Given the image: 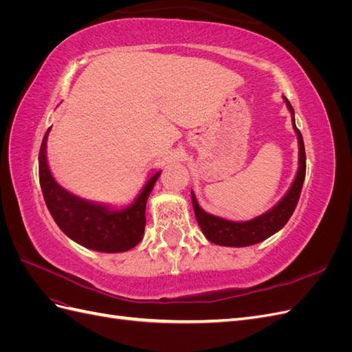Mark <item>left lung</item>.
Instances as JSON below:
<instances>
[{"label": "left lung", "instance_id": "1", "mask_svg": "<svg viewBox=\"0 0 352 352\" xmlns=\"http://www.w3.org/2000/svg\"><path fill=\"white\" fill-rule=\"evenodd\" d=\"M285 102L292 114V124L298 135V145H300V167H298L292 186L287 190V194L279 201V204H276L267 212L248 221H230L208 214V212L199 207L195 194L190 190L197 221L202 233H204L210 242L223 245V247H250V245L258 243L274 235L276 232H279L295 211L305 179V150L302 135L295 124L292 105L287 101V98H285Z\"/></svg>", "mask_w": 352, "mask_h": 352}]
</instances>
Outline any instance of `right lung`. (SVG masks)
<instances>
[{
    "mask_svg": "<svg viewBox=\"0 0 352 352\" xmlns=\"http://www.w3.org/2000/svg\"><path fill=\"white\" fill-rule=\"evenodd\" d=\"M47 131L39 150V184L45 204L57 226L82 247L101 252H124L141 242L145 230V207L162 172L148 179L131 207L114 210L85 201L63 189L47 163Z\"/></svg>",
    "mask_w": 352,
    "mask_h": 352,
    "instance_id": "obj_1",
    "label": "right lung"
}]
</instances>
